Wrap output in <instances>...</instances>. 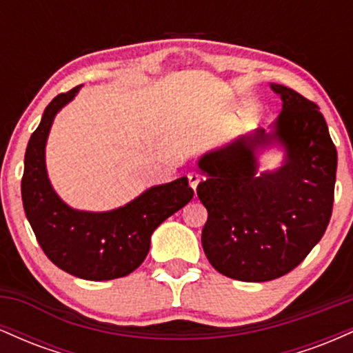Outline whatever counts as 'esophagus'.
<instances>
[{"instance_id": "esophagus-1", "label": "esophagus", "mask_w": 353, "mask_h": 353, "mask_svg": "<svg viewBox=\"0 0 353 353\" xmlns=\"http://www.w3.org/2000/svg\"><path fill=\"white\" fill-rule=\"evenodd\" d=\"M188 179H189V185L192 188V190L197 189V184L201 182V176L197 172H189L188 174Z\"/></svg>"}]
</instances>
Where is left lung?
Returning a JSON list of instances; mask_svg holds the SVG:
<instances>
[{"instance_id": "obj_1", "label": "left lung", "mask_w": 353, "mask_h": 353, "mask_svg": "<svg viewBox=\"0 0 353 353\" xmlns=\"http://www.w3.org/2000/svg\"><path fill=\"white\" fill-rule=\"evenodd\" d=\"M282 112L199 159L197 196L208 209L202 247L230 279L267 282L294 270L322 239L334 205L337 149L319 106L294 89L270 84ZM281 145L284 163L256 174V152Z\"/></svg>"}]
</instances>
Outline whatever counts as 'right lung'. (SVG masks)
<instances>
[{
    "label": "right lung",
    "instance_id": "obj_1",
    "mask_svg": "<svg viewBox=\"0 0 353 353\" xmlns=\"http://www.w3.org/2000/svg\"><path fill=\"white\" fill-rule=\"evenodd\" d=\"M81 86L58 94L44 109L24 154L23 208L43 252L64 272L86 281H111L144 262L152 232L192 199L188 177L154 185L134 201L108 212L70 208L48 179L46 141L54 116Z\"/></svg>",
    "mask_w": 353,
    "mask_h": 353
}]
</instances>
